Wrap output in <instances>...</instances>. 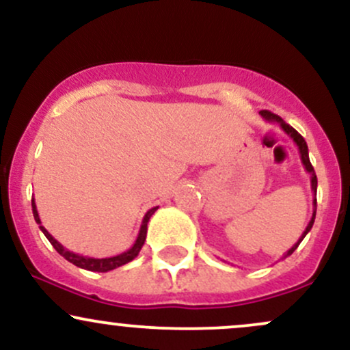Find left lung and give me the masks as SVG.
<instances>
[{"label":"left lung","mask_w":350,"mask_h":350,"mask_svg":"<svg viewBox=\"0 0 350 350\" xmlns=\"http://www.w3.org/2000/svg\"><path fill=\"white\" fill-rule=\"evenodd\" d=\"M260 115H262L263 118L267 120L268 123H276V124H280V128H281V130H283L284 133H286L288 136H290V138L293 139V142H295L296 146H298V150H299V156H301V163H303L304 170H306V171L309 172V176H311V191H312V194H314V198H312V217H311V220H309L308 227L304 228L303 235L299 237V240H298V242H296L295 245H293V247L290 248V250H288L286 253H284L283 256H281V260H283V258H286V256H290L291 253L295 252L296 248H298V245H299L301 242H303V239H304V237L308 235V232L311 230V228H312V224H314V219H316V191H317V178H316L314 167H312L311 161H309L308 144H306V142H304V138H303V136H301V135L298 133V131L295 130V128L290 126V124H288V123H284L283 120H281L278 115L271 113V111H268V110H262V111H260Z\"/></svg>","instance_id":"left-lung-1"}]
</instances>
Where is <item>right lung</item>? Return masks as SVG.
Returning <instances> with one entry per match:
<instances>
[{
	"mask_svg": "<svg viewBox=\"0 0 350 350\" xmlns=\"http://www.w3.org/2000/svg\"><path fill=\"white\" fill-rule=\"evenodd\" d=\"M158 211V207H152L150 211L146 212L143 217V222H142V227H139V234L136 237L133 247L128 248L126 252L120 253V255L116 256H108V258H92V256H83V255H79V253H74L70 250H67L66 247H62L57 240L52 237L49 232L46 230V228L42 227L41 224V219H39V214H38V207H36V202L33 199V214H34V220L38 222L39 228L42 230V234L47 237V240H49L52 247L57 250L59 255H62L64 258L67 260V262L74 263L75 267L79 268H83V270H88V271H98V273H107L110 270H115V268L122 267V265H126L130 263L131 260H135L136 256H138L139 250H142V247L144 245V240H146V232H148V222H150L151 215L154 214V212Z\"/></svg>",
	"mask_w": 350,
	"mask_h": 350,
	"instance_id": "right-lung-1",
	"label": "right lung"
}]
</instances>
